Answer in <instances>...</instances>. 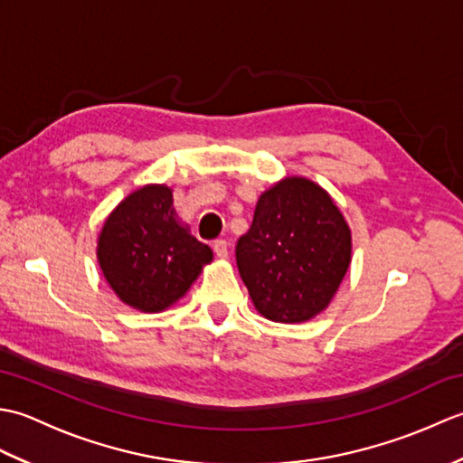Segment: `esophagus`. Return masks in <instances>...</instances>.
Returning <instances> with one entry per match:
<instances>
[{
	"label": "esophagus",
	"instance_id": "1",
	"mask_svg": "<svg viewBox=\"0 0 463 463\" xmlns=\"http://www.w3.org/2000/svg\"><path fill=\"white\" fill-rule=\"evenodd\" d=\"M213 250H214V254H216V257H219V259H226V257H229V244H226L224 241H216L214 244H213Z\"/></svg>",
	"mask_w": 463,
	"mask_h": 463
}]
</instances>
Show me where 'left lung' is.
Here are the masks:
<instances>
[{
  "mask_svg": "<svg viewBox=\"0 0 463 463\" xmlns=\"http://www.w3.org/2000/svg\"><path fill=\"white\" fill-rule=\"evenodd\" d=\"M352 262V231L326 189L284 176L260 194L237 242L242 282L260 317L300 324L328 308Z\"/></svg>",
  "mask_w": 463,
  "mask_h": 463,
  "instance_id": "obj_1",
  "label": "left lung"
}]
</instances>
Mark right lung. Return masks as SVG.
I'll return each instance as SVG.
<instances>
[{
    "label": "right lung",
    "mask_w": 463,
    "mask_h": 463,
    "mask_svg": "<svg viewBox=\"0 0 463 463\" xmlns=\"http://www.w3.org/2000/svg\"><path fill=\"white\" fill-rule=\"evenodd\" d=\"M211 260L213 250L179 219L166 184H145L127 194L97 237V262L107 284L141 312L171 308Z\"/></svg>",
    "instance_id": "right-lung-1"
}]
</instances>
